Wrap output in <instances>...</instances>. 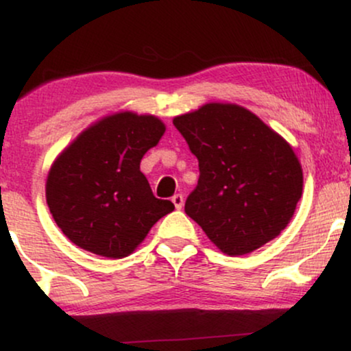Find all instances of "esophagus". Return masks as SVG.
<instances>
[{"instance_id":"1","label":"esophagus","mask_w":351,"mask_h":351,"mask_svg":"<svg viewBox=\"0 0 351 351\" xmlns=\"http://www.w3.org/2000/svg\"><path fill=\"white\" fill-rule=\"evenodd\" d=\"M171 201H173V204H175L176 209L183 208L184 199H183V196H181V195H175V196H173V198H171Z\"/></svg>"}]
</instances>
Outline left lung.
Masks as SVG:
<instances>
[{
    "label": "left lung",
    "instance_id": "left-lung-1",
    "mask_svg": "<svg viewBox=\"0 0 351 351\" xmlns=\"http://www.w3.org/2000/svg\"><path fill=\"white\" fill-rule=\"evenodd\" d=\"M173 125L199 167L184 213L209 239L224 254L244 256L279 236L304 184L291 145L232 104H206Z\"/></svg>",
    "mask_w": 351,
    "mask_h": 351
}]
</instances>
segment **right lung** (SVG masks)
Here are the masks:
<instances>
[{"instance_id": "add662e5", "label": "right lung", "mask_w": 351, "mask_h": 351, "mask_svg": "<svg viewBox=\"0 0 351 351\" xmlns=\"http://www.w3.org/2000/svg\"><path fill=\"white\" fill-rule=\"evenodd\" d=\"M165 125L153 115L115 114L92 125L52 165L46 199L56 224L79 247L122 259L160 217L175 209L158 199L140 171Z\"/></svg>"}]
</instances>
